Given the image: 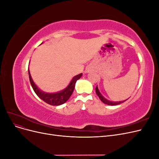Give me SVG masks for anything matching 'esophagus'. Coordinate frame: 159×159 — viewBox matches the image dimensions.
Returning a JSON list of instances; mask_svg holds the SVG:
<instances>
[{"label":"esophagus","mask_w":159,"mask_h":159,"mask_svg":"<svg viewBox=\"0 0 159 159\" xmlns=\"http://www.w3.org/2000/svg\"><path fill=\"white\" fill-rule=\"evenodd\" d=\"M89 70L88 69H87V70H85V72H86V73H88V72H89Z\"/></svg>","instance_id":"esophagus-1"}]
</instances>
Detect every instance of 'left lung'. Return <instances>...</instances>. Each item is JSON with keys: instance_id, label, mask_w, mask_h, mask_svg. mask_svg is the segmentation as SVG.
<instances>
[{"instance_id": "1", "label": "left lung", "mask_w": 159, "mask_h": 159, "mask_svg": "<svg viewBox=\"0 0 159 159\" xmlns=\"http://www.w3.org/2000/svg\"><path fill=\"white\" fill-rule=\"evenodd\" d=\"M95 91H96V93H97V95H98L99 98L101 99V101H102V102L103 103H104L105 104L108 105H119L120 103H122L125 102L126 100H127V99H126V100H124V101H121V102H112V101L108 100L106 98H105L102 95V93H100L98 85H97V87L95 88Z\"/></svg>"}]
</instances>
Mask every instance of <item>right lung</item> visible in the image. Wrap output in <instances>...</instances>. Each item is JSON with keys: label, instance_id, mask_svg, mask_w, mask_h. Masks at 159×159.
I'll return each instance as SVG.
<instances>
[{"label": "right lung", "instance_id": "right-lung-1", "mask_svg": "<svg viewBox=\"0 0 159 159\" xmlns=\"http://www.w3.org/2000/svg\"><path fill=\"white\" fill-rule=\"evenodd\" d=\"M28 74H29V79L31 85L36 94L44 102L52 105H60L66 103L70 98L72 93H73L77 80H78L82 76V74H80L74 76L70 81L69 85L65 89L58 91V92L47 93L38 88V86L35 84L34 81H33L32 78L29 68H28Z\"/></svg>", "mask_w": 159, "mask_h": 159}]
</instances>
